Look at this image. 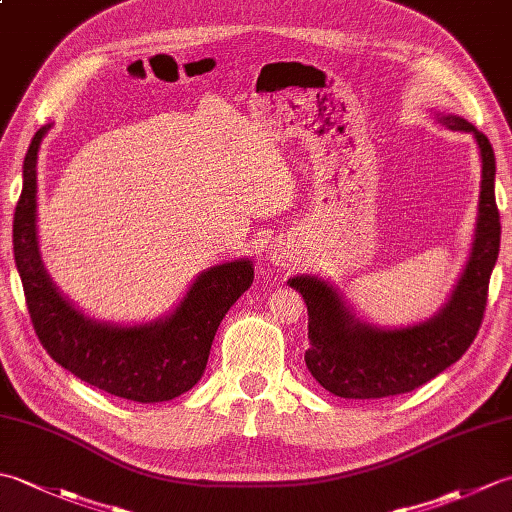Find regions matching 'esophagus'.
I'll return each instance as SVG.
<instances>
[{
  "instance_id": "34e87169",
  "label": "esophagus",
  "mask_w": 512,
  "mask_h": 512,
  "mask_svg": "<svg viewBox=\"0 0 512 512\" xmlns=\"http://www.w3.org/2000/svg\"><path fill=\"white\" fill-rule=\"evenodd\" d=\"M268 257L273 259V264H277V266H286V264L290 262V255H288L286 250L281 248V246H273V248H270Z\"/></svg>"
}]
</instances>
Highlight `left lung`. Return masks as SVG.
I'll return each mask as SVG.
<instances>
[{
	"mask_svg": "<svg viewBox=\"0 0 512 512\" xmlns=\"http://www.w3.org/2000/svg\"><path fill=\"white\" fill-rule=\"evenodd\" d=\"M436 118L455 132L473 134L482 160L471 253L447 303L427 321L383 328L358 317L341 288L328 279H288L308 306V372L334 396L365 400L407 394L460 361L480 330L502 235L495 204V154L488 138L462 116Z\"/></svg>",
	"mask_w": 512,
	"mask_h": 512,
	"instance_id": "1",
	"label": "left lung"
}]
</instances>
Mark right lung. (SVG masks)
Returning a JSON list of instances; mask_svg holds the SVG:
<instances>
[{"mask_svg": "<svg viewBox=\"0 0 512 512\" xmlns=\"http://www.w3.org/2000/svg\"><path fill=\"white\" fill-rule=\"evenodd\" d=\"M52 125L32 136L13 220V250L26 306L41 345L61 367L107 394L165 402L204 374L217 325L253 284L248 257L202 270L165 317L147 323L92 319L61 295L43 266L37 233V154Z\"/></svg>", "mask_w": 512, "mask_h": 512, "instance_id": "obj_1", "label": "right lung"}]
</instances>
